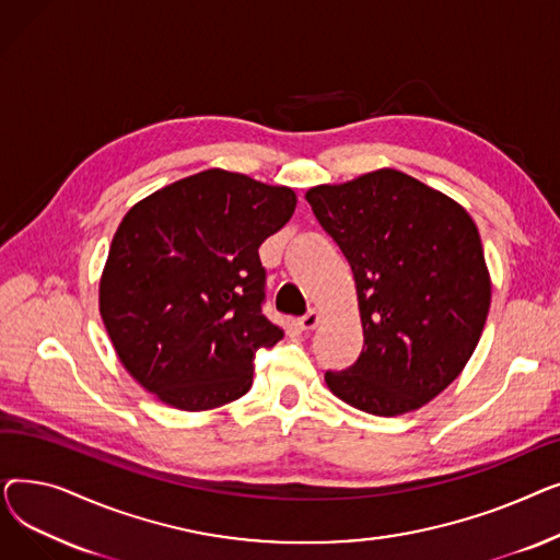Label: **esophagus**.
Masks as SVG:
<instances>
[{
    "mask_svg": "<svg viewBox=\"0 0 560 560\" xmlns=\"http://www.w3.org/2000/svg\"><path fill=\"white\" fill-rule=\"evenodd\" d=\"M317 325H319V311H317V308H311L306 315H302V317L298 319V327H300L302 331H313Z\"/></svg>",
    "mask_w": 560,
    "mask_h": 560,
    "instance_id": "esophagus-1",
    "label": "esophagus"
}]
</instances>
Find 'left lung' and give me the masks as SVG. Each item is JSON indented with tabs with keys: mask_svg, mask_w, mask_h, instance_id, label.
Wrapping results in <instances>:
<instances>
[{
	"mask_svg": "<svg viewBox=\"0 0 560 560\" xmlns=\"http://www.w3.org/2000/svg\"><path fill=\"white\" fill-rule=\"evenodd\" d=\"M351 265L363 325L359 361L327 372L329 390L378 418L418 410L463 372L490 308L475 220L399 170L306 192Z\"/></svg>",
	"mask_w": 560,
	"mask_h": 560,
	"instance_id": "obj_1",
	"label": "left lung"
}]
</instances>
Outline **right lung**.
<instances>
[{
    "label": "right lung",
    "instance_id": "right-lung-1",
    "mask_svg": "<svg viewBox=\"0 0 560 560\" xmlns=\"http://www.w3.org/2000/svg\"><path fill=\"white\" fill-rule=\"evenodd\" d=\"M298 195L220 167L131 206L100 281L115 354L138 384L179 410H209L252 388L254 357L283 331L260 313L258 247Z\"/></svg>",
    "mask_w": 560,
    "mask_h": 560
}]
</instances>
